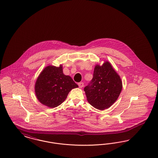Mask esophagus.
<instances>
[{
  "instance_id": "1",
  "label": "esophagus",
  "mask_w": 158,
  "mask_h": 158,
  "mask_svg": "<svg viewBox=\"0 0 158 158\" xmlns=\"http://www.w3.org/2000/svg\"><path fill=\"white\" fill-rule=\"evenodd\" d=\"M78 85H79V87L80 88H82L83 87V85H84V83H83V82H79V83H78Z\"/></svg>"
}]
</instances>
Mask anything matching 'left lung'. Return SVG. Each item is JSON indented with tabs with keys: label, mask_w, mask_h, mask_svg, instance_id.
Segmentation results:
<instances>
[{
	"label": "left lung",
	"mask_w": 158,
	"mask_h": 158,
	"mask_svg": "<svg viewBox=\"0 0 158 158\" xmlns=\"http://www.w3.org/2000/svg\"><path fill=\"white\" fill-rule=\"evenodd\" d=\"M122 83L120 76L110 63L95 66L92 81L85 87L84 91L89 103L95 108L104 110L110 107L120 95Z\"/></svg>",
	"instance_id": "obj_1"
}]
</instances>
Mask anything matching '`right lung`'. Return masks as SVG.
I'll return each mask as SVG.
<instances>
[{"instance_id": "1", "label": "right lung", "mask_w": 158, "mask_h": 158, "mask_svg": "<svg viewBox=\"0 0 158 158\" xmlns=\"http://www.w3.org/2000/svg\"><path fill=\"white\" fill-rule=\"evenodd\" d=\"M77 87L70 76L63 74L60 65L45 68L38 77L35 88L40 103L48 107H55L65 101L72 89Z\"/></svg>"}]
</instances>
